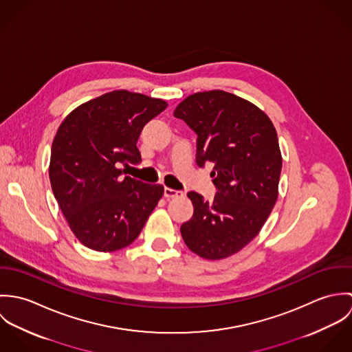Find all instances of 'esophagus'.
Segmentation results:
<instances>
[{
	"label": "esophagus",
	"mask_w": 352,
	"mask_h": 352,
	"mask_svg": "<svg viewBox=\"0 0 352 352\" xmlns=\"http://www.w3.org/2000/svg\"><path fill=\"white\" fill-rule=\"evenodd\" d=\"M164 197H165L166 199L180 198V197H184V192H183V191H177V190H173V188H168V187H165V188H164Z\"/></svg>",
	"instance_id": "esophagus-1"
}]
</instances>
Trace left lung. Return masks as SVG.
<instances>
[{
    "label": "left lung",
    "mask_w": 352,
    "mask_h": 352,
    "mask_svg": "<svg viewBox=\"0 0 352 352\" xmlns=\"http://www.w3.org/2000/svg\"><path fill=\"white\" fill-rule=\"evenodd\" d=\"M175 118L198 135L197 164H212L214 199L188 192L194 214L180 228L186 245L207 260L229 257L258 234L278 199L282 154L271 119L251 101L214 89L190 95Z\"/></svg>",
    "instance_id": "obj_1"
}]
</instances>
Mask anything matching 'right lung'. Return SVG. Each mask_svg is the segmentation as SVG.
<instances>
[{"label":"right lung","mask_w":352,"mask_h":352,"mask_svg":"<svg viewBox=\"0 0 352 352\" xmlns=\"http://www.w3.org/2000/svg\"><path fill=\"white\" fill-rule=\"evenodd\" d=\"M166 101L124 89L73 109L51 146V188L72 232L98 252L129 247L164 194L161 184L122 177L120 165L141 160L137 141Z\"/></svg>","instance_id":"add662e5"}]
</instances>
